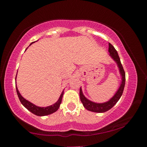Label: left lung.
<instances>
[{
    "label": "left lung",
    "mask_w": 147,
    "mask_h": 147,
    "mask_svg": "<svg viewBox=\"0 0 147 147\" xmlns=\"http://www.w3.org/2000/svg\"><path fill=\"white\" fill-rule=\"evenodd\" d=\"M109 52L110 53V56L113 59L114 61H115L116 63H117L118 68L119 69V72H120L121 75H122V84H121L120 87L119 88L117 92L115 93L113 97L111 98L109 102L102 103V104H97V103L92 102L91 101L88 100V99L86 98L83 95L82 92V88H80V90H79V96H80L81 102H82L83 105L85 109L87 110L92 111V112L95 113H104L106 111L110 110L111 108L113 107V106L118 102L119 98L122 96L123 91H124V86H125V81H126V77H125V72H124V68L121 63L120 59H119V55H118L117 50L115 49V48L110 43H109Z\"/></svg>",
    "instance_id": "left-lung-1"
}]
</instances>
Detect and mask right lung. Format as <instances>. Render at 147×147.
I'll use <instances>...</instances> for the list:
<instances>
[{
    "mask_svg": "<svg viewBox=\"0 0 147 147\" xmlns=\"http://www.w3.org/2000/svg\"><path fill=\"white\" fill-rule=\"evenodd\" d=\"M16 75H17V74H16ZM16 92H17L18 97V98H19L20 102H21V104H23V105L24 106L28 111H30V112L32 113L33 114L36 115H38V116L48 115L52 114L53 113L56 112V111L59 109V108L60 104L62 101V97H63V91L61 95H60V97L59 99V100L57 101L55 104H52L51 106H47V107H38V106L34 105V104H33L32 103L30 102L29 101L26 100V99L23 98V97L21 95L20 92H18L17 87H16Z\"/></svg>",
    "mask_w": 147,
    "mask_h": 147,
    "instance_id": "right-lung-1",
    "label": "right lung"
}]
</instances>
